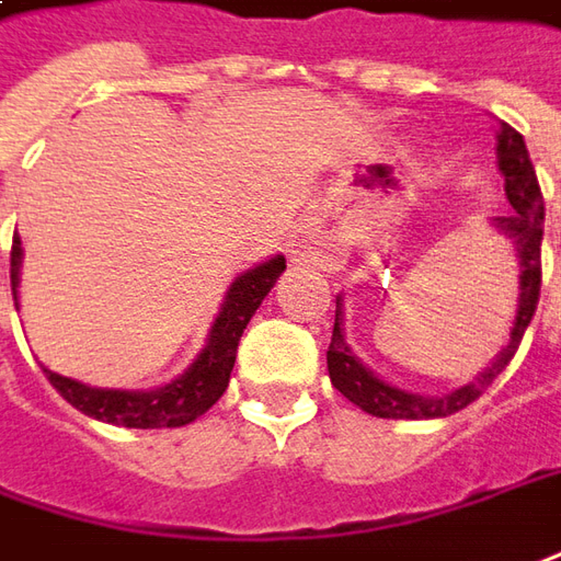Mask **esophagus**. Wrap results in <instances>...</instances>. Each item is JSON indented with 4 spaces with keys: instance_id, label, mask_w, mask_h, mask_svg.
<instances>
[{
    "instance_id": "obj_1",
    "label": "esophagus",
    "mask_w": 561,
    "mask_h": 561,
    "mask_svg": "<svg viewBox=\"0 0 561 561\" xmlns=\"http://www.w3.org/2000/svg\"><path fill=\"white\" fill-rule=\"evenodd\" d=\"M323 253V238H320V229L314 222H305L296 229L293 241H289V256L293 259H318Z\"/></svg>"
}]
</instances>
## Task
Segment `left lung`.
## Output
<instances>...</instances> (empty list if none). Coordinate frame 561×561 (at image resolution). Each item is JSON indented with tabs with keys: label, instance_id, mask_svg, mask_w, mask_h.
<instances>
[{
	"label": "left lung",
	"instance_id": "left-lung-1",
	"mask_svg": "<svg viewBox=\"0 0 561 561\" xmlns=\"http://www.w3.org/2000/svg\"><path fill=\"white\" fill-rule=\"evenodd\" d=\"M497 170L504 173V192H507V201L513 204V214L494 216L492 226L513 241L516 256H519V305H516L510 342L494 357L492 366H485V373H480L473 381H467L465 388H455V391L443 393V397H421V393H409L403 388H393L388 381H381L373 369H366L354 357V351L345 342L342 299H335V327H332V342L330 351H327V366H330L332 388L345 393L347 400L360 405L363 412H369L376 419H446L451 412H461L465 405L473 403L513 360L528 323L535 318V308H538L543 195H540L538 173H535V164L528 158L523 134L513 130L510 125H501V134H497Z\"/></svg>",
	"mask_w": 561,
	"mask_h": 561
}]
</instances>
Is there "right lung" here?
Returning <instances> with one entry per match:
<instances>
[{
	"mask_svg": "<svg viewBox=\"0 0 561 561\" xmlns=\"http://www.w3.org/2000/svg\"><path fill=\"white\" fill-rule=\"evenodd\" d=\"M21 238H14V243H11V293H14V305H18V284H21ZM284 268H287V259L272 256L256 268L238 274L229 293H226L222 311L216 314L214 330L207 335V345L201 347V354L183 376H176L164 388H156V391H112V388L81 385L76 378L57 376L51 369H45V376L67 403H72L79 412L96 421L122 424V427H140V431L183 427L188 421L201 419L226 393L243 330H247L250 318L256 314L262 299L268 296V289L277 284Z\"/></svg>",
	"mask_w": 561,
	"mask_h": 561,
	"instance_id": "1",
	"label": "right lung"
}]
</instances>
